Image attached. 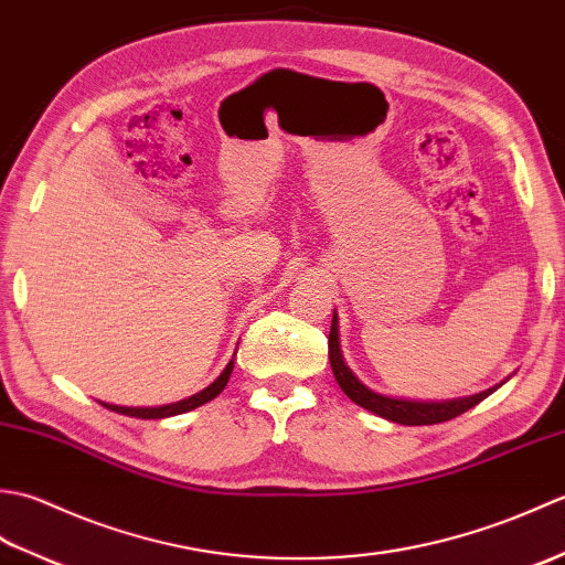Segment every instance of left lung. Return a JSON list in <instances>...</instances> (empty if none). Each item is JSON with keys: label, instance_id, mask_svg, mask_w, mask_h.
<instances>
[{"label": "left lung", "instance_id": "8db88e82", "mask_svg": "<svg viewBox=\"0 0 565 565\" xmlns=\"http://www.w3.org/2000/svg\"><path fill=\"white\" fill-rule=\"evenodd\" d=\"M328 354H330V366L334 381L340 383V388L347 393V398L354 401L356 405L366 407V411L376 413L379 417H386L391 423L398 425H437V423H447V419H454L463 415L466 411H471L473 405L488 398L490 391H483L478 395H471V398H459V401H444V403H419V401H401V398H388V395H381L369 391L362 381H359L352 369L344 364L342 352H340V338H338V313L332 316V326H330V338H328Z\"/></svg>", "mask_w": 565, "mask_h": 565}]
</instances>
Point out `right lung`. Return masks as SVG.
<instances>
[{
	"mask_svg": "<svg viewBox=\"0 0 565 565\" xmlns=\"http://www.w3.org/2000/svg\"><path fill=\"white\" fill-rule=\"evenodd\" d=\"M231 374H233V362L223 369V374L215 379L209 388H203L201 393L191 395V398L172 403V405H160V407H124V405H109V403H102V405L109 407V411H114V413H121V415H128V417H140V419H160V417L182 415V413L194 411V407H199L203 403L213 401L215 395H218L225 388V383H227V379H231Z\"/></svg>",
	"mask_w": 565,
	"mask_h": 565,
	"instance_id": "1",
	"label": "right lung"
}]
</instances>
